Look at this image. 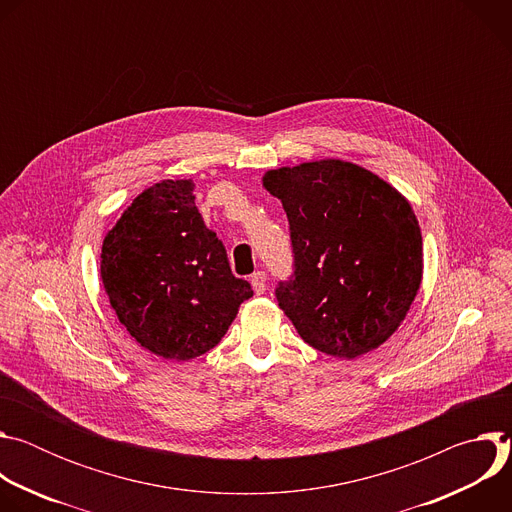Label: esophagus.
Masks as SVG:
<instances>
[{
	"label": "esophagus",
	"instance_id": "obj_1",
	"mask_svg": "<svg viewBox=\"0 0 512 512\" xmlns=\"http://www.w3.org/2000/svg\"><path fill=\"white\" fill-rule=\"evenodd\" d=\"M265 281H267V273H265V271H257V273L251 275V285H253L257 296H261L263 291H265V287H267Z\"/></svg>",
	"mask_w": 512,
	"mask_h": 512
}]
</instances>
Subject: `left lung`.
<instances>
[{"label": "left lung", "instance_id": "left-lung-1", "mask_svg": "<svg viewBox=\"0 0 512 512\" xmlns=\"http://www.w3.org/2000/svg\"><path fill=\"white\" fill-rule=\"evenodd\" d=\"M263 186L289 221L294 273L275 298L316 350L356 358L407 316L423 273L411 204L373 172L342 160L271 170Z\"/></svg>", "mask_w": 512, "mask_h": 512}]
</instances>
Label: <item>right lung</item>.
Masks as SVG:
<instances>
[{"mask_svg":"<svg viewBox=\"0 0 512 512\" xmlns=\"http://www.w3.org/2000/svg\"><path fill=\"white\" fill-rule=\"evenodd\" d=\"M194 198L190 180L154 184L123 212L101 251L103 285L119 322L143 348L170 360L214 348L253 296Z\"/></svg>","mask_w":512,"mask_h":512,"instance_id":"add662e5","label":"right lung"}]
</instances>
